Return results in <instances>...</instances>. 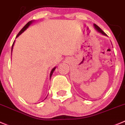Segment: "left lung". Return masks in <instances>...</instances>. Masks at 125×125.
Returning a JSON list of instances; mask_svg holds the SVG:
<instances>
[{
    "mask_svg": "<svg viewBox=\"0 0 125 125\" xmlns=\"http://www.w3.org/2000/svg\"><path fill=\"white\" fill-rule=\"evenodd\" d=\"M94 25V27H95V29H96V30H97L98 32H100V33H102V34L104 35H106V33H104V32H103V30H102V29H100V28L98 26V25H96V24H94V25Z\"/></svg>",
    "mask_w": 125,
    "mask_h": 125,
    "instance_id": "obj_1",
    "label": "left lung"
}]
</instances>
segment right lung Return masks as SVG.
Wrapping results in <instances>:
<instances>
[{
	"instance_id": "right-lung-1",
	"label": "right lung",
	"mask_w": 125,
	"mask_h": 125,
	"mask_svg": "<svg viewBox=\"0 0 125 125\" xmlns=\"http://www.w3.org/2000/svg\"><path fill=\"white\" fill-rule=\"evenodd\" d=\"M32 23V21H30V22H28V23H27V24L25 25V26L23 27V28H22V30H21V31H20V32H19V33H18V34H17V35L16 38H17V37H19V36L20 35H21V33H23V32H24L25 30H26V29H27L28 27H29V25H30L31 24V23ZM14 43H15V41L13 42V45H12V49H13V45H14ZM55 68H56V67H54V68H53L51 72H50V78H51L52 75L53 73V72H54V70H55Z\"/></svg>"
}]
</instances>
